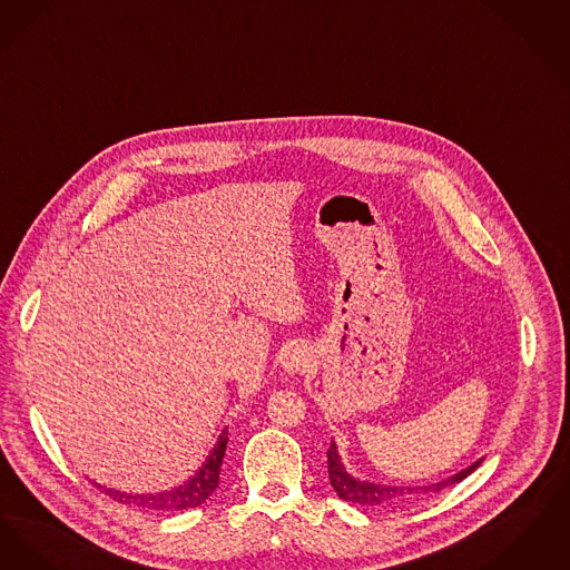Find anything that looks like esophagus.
<instances>
[{
    "mask_svg": "<svg viewBox=\"0 0 570 570\" xmlns=\"http://www.w3.org/2000/svg\"><path fill=\"white\" fill-rule=\"evenodd\" d=\"M311 360H313L311 348L306 345H292V347L285 348V353L281 357V366L287 374H297L311 366Z\"/></svg>",
    "mask_w": 570,
    "mask_h": 570,
    "instance_id": "esophagus-1",
    "label": "esophagus"
}]
</instances>
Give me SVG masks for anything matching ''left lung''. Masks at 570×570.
I'll list each match as a JSON object with an SVG mask.
<instances>
[{
  "label": "left lung",
  "instance_id": "obj_1",
  "mask_svg": "<svg viewBox=\"0 0 570 570\" xmlns=\"http://www.w3.org/2000/svg\"><path fill=\"white\" fill-rule=\"evenodd\" d=\"M481 462H483V458L472 462L471 466H466L464 471L455 472L446 479H441L436 483H428V485H383V483L364 481V479L355 476L353 472H348L334 441L327 449V472H330V483H332L334 492L347 502L366 504V507H394V504H404L409 500H415L417 495L443 492L445 488L460 483L472 471H476Z\"/></svg>",
  "mask_w": 570,
  "mask_h": 570
}]
</instances>
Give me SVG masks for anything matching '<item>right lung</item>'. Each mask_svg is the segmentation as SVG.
I'll return each instance as SVG.
<instances>
[{
    "instance_id": "1",
    "label": "right lung",
    "mask_w": 570,
    "mask_h": 570,
    "mask_svg": "<svg viewBox=\"0 0 570 570\" xmlns=\"http://www.w3.org/2000/svg\"><path fill=\"white\" fill-rule=\"evenodd\" d=\"M227 446V430H223L222 436L217 439V445L208 453L204 464L198 471L194 472L183 485L166 490V492H155V494H129L115 488H106L101 483H96V488L104 494L110 495L112 500L121 504H131L140 507L145 511H159V513H176L185 509L199 507L208 495L213 494L219 485V472H222L223 455Z\"/></svg>"
}]
</instances>
